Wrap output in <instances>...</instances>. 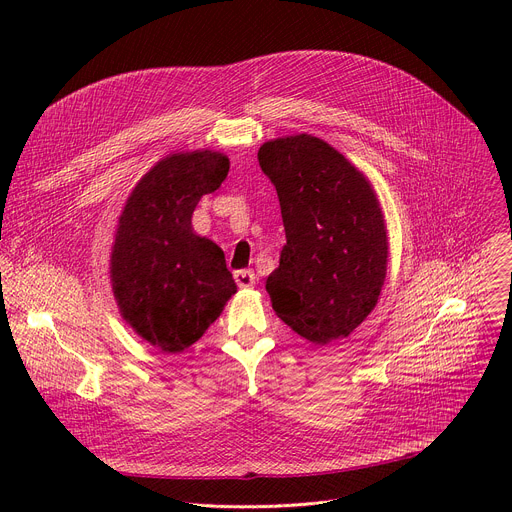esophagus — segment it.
Masks as SVG:
<instances>
[{
  "label": "esophagus",
  "instance_id": "obj_1",
  "mask_svg": "<svg viewBox=\"0 0 512 512\" xmlns=\"http://www.w3.org/2000/svg\"><path fill=\"white\" fill-rule=\"evenodd\" d=\"M235 281L239 287H253L257 283V275L251 269H241V271H235Z\"/></svg>",
  "mask_w": 512,
  "mask_h": 512
}]
</instances>
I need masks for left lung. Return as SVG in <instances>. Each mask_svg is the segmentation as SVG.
I'll return each instance as SVG.
<instances>
[{"label":"left lung","instance_id":"obj_1","mask_svg":"<svg viewBox=\"0 0 512 512\" xmlns=\"http://www.w3.org/2000/svg\"><path fill=\"white\" fill-rule=\"evenodd\" d=\"M257 158L277 190L287 239L265 285L277 318L316 346L348 338L375 310L387 277L389 237L371 180L310 133L269 139Z\"/></svg>","mask_w":512,"mask_h":512}]
</instances>
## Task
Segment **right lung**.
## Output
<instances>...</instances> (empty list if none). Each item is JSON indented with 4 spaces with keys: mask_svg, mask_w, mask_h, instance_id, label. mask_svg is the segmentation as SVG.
Masks as SVG:
<instances>
[{
    "mask_svg": "<svg viewBox=\"0 0 512 512\" xmlns=\"http://www.w3.org/2000/svg\"><path fill=\"white\" fill-rule=\"evenodd\" d=\"M227 174L223 152L168 154L137 180L117 218L113 298L125 324L164 352L194 344L237 294L223 249L192 229L198 200Z\"/></svg>",
    "mask_w": 512,
    "mask_h": 512,
    "instance_id": "obj_1",
    "label": "right lung"
}]
</instances>
